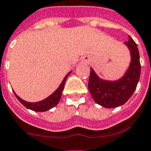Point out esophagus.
Wrapping results in <instances>:
<instances>
[{"instance_id": "esophagus-1", "label": "esophagus", "mask_w": 151, "mask_h": 151, "mask_svg": "<svg viewBox=\"0 0 151 151\" xmlns=\"http://www.w3.org/2000/svg\"><path fill=\"white\" fill-rule=\"evenodd\" d=\"M85 61H86V62H87V60H85Z\"/></svg>"}]
</instances>
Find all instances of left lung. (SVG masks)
I'll return each instance as SVG.
<instances>
[{
	"instance_id": "left-lung-1",
	"label": "left lung",
	"mask_w": 151,
	"mask_h": 151,
	"mask_svg": "<svg viewBox=\"0 0 151 151\" xmlns=\"http://www.w3.org/2000/svg\"><path fill=\"white\" fill-rule=\"evenodd\" d=\"M131 54V62L125 76L117 81L102 80L91 68L88 88L96 103L106 108L123 105L132 96L140 76V55L133 38L125 42Z\"/></svg>"
}]
</instances>
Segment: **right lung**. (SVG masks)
Returning a JSON list of instances; mask_svg holds the SVG:
<instances>
[{
  "label": "right lung",
  "mask_w": 151,
  "mask_h": 151,
  "mask_svg": "<svg viewBox=\"0 0 151 151\" xmlns=\"http://www.w3.org/2000/svg\"><path fill=\"white\" fill-rule=\"evenodd\" d=\"M70 73H68V74L65 76V77L64 78L63 81L62 82L61 85L59 86L58 89L55 91L54 93H52V95H50L48 98L45 99L44 100L40 101V102H37V103H29V102H27V101L23 100L22 99H21L17 95H16V93L14 92L15 96L17 97V99L21 102V103H22L25 107H27L28 109H32L33 111L35 112H45L47 111L48 109H52L54 106H55L58 103L59 100H60L61 96H62V93L64 89L65 83V80H66L67 77L68 76V75L70 74Z\"/></svg>",
  "instance_id": "1"
}]
</instances>
